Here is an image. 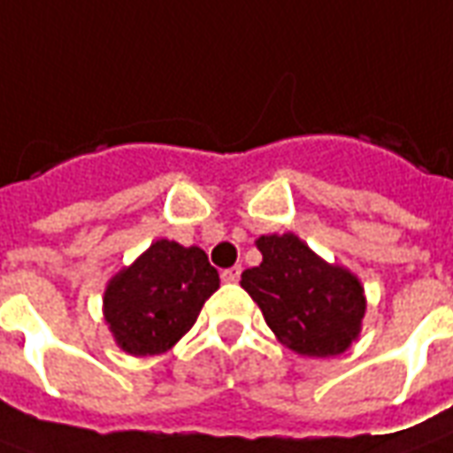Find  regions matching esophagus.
I'll return each mask as SVG.
<instances>
[{"instance_id": "obj_1", "label": "esophagus", "mask_w": 453, "mask_h": 453, "mask_svg": "<svg viewBox=\"0 0 453 453\" xmlns=\"http://www.w3.org/2000/svg\"><path fill=\"white\" fill-rule=\"evenodd\" d=\"M239 277H241V267L234 265V267H229V270H224L222 282H226V285H234V282H239Z\"/></svg>"}]
</instances>
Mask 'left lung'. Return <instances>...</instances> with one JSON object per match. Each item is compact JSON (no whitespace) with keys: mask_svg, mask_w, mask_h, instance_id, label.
I'll return each mask as SVG.
<instances>
[{"mask_svg":"<svg viewBox=\"0 0 453 453\" xmlns=\"http://www.w3.org/2000/svg\"><path fill=\"white\" fill-rule=\"evenodd\" d=\"M258 267L241 275V287L258 303L277 340L303 357H333L359 338L365 287L348 267L319 258L295 234L260 236Z\"/></svg>","mask_w":453,"mask_h":453,"instance_id":"obj_1","label":"left lung"}]
</instances>
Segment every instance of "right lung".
Listing matches in <instances>:
<instances>
[{
    "instance_id": "1",
    "label": "right lung",
    "mask_w": 453,
    "mask_h": 453,
    "mask_svg": "<svg viewBox=\"0 0 453 453\" xmlns=\"http://www.w3.org/2000/svg\"><path fill=\"white\" fill-rule=\"evenodd\" d=\"M217 287L219 273L203 249L158 239L111 277L104 295L105 323L127 355H161L193 328Z\"/></svg>"
}]
</instances>
